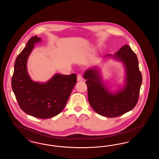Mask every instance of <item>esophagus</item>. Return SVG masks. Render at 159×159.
Returning <instances> with one entry per match:
<instances>
[{
    "label": "esophagus",
    "mask_w": 159,
    "mask_h": 159,
    "mask_svg": "<svg viewBox=\"0 0 159 159\" xmlns=\"http://www.w3.org/2000/svg\"><path fill=\"white\" fill-rule=\"evenodd\" d=\"M77 81H81L82 80V77L81 76V75H78L77 76Z\"/></svg>",
    "instance_id": "esophagus-1"
}]
</instances>
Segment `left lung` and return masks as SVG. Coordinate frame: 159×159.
I'll use <instances>...</instances> for the list:
<instances>
[{"instance_id":"8db88e82","label":"left lung","mask_w":159,"mask_h":159,"mask_svg":"<svg viewBox=\"0 0 159 159\" xmlns=\"http://www.w3.org/2000/svg\"><path fill=\"white\" fill-rule=\"evenodd\" d=\"M114 57L122 61L126 70V83L123 90L116 94L110 93L97 68L87 70L84 74L90 105L95 112L107 117L120 116L136 106L143 80L137 56L129 46H123Z\"/></svg>"}]
</instances>
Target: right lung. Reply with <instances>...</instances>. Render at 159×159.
<instances>
[{"label": "right lung", "mask_w": 159, "mask_h": 159, "mask_svg": "<svg viewBox=\"0 0 159 159\" xmlns=\"http://www.w3.org/2000/svg\"><path fill=\"white\" fill-rule=\"evenodd\" d=\"M34 36L30 39L15 60L11 84L21 109L39 119H49L60 113L77 82V76L56 74L45 83L31 80L27 70V60L34 43L40 41Z\"/></svg>", "instance_id": "right-lung-1"}]
</instances>
